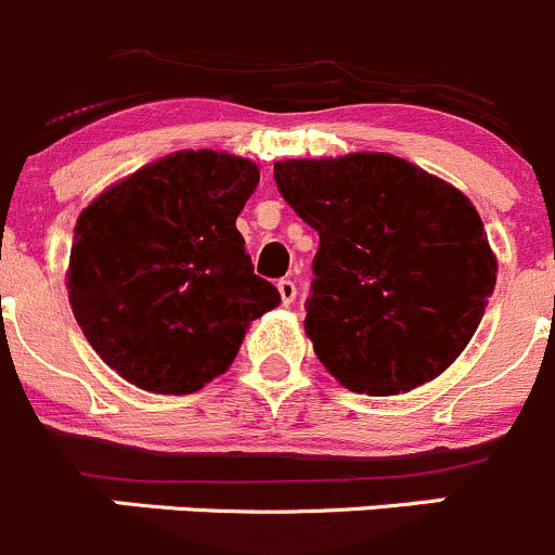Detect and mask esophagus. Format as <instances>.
<instances>
[{"mask_svg": "<svg viewBox=\"0 0 555 555\" xmlns=\"http://www.w3.org/2000/svg\"><path fill=\"white\" fill-rule=\"evenodd\" d=\"M276 287H279V295H282V304H284V307H289V304L295 301V295H298V287H295V282H289V279H282Z\"/></svg>", "mask_w": 555, "mask_h": 555, "instance_id": "34e87169", "label": "esophagus"}]
</instances>
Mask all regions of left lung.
Masks as SVG:
<instances>
[{"label":"left lung","mask_w":555,"mask_h":555,"mask_svg":"<svg viewBox=\"0 0 555 555\" xmlns=\"http://www.w3.org/2000/svg\"><path fill=\"white\" fill-rule=\"evenodd\" d=\"M312 230L304 328L359 395H402L441 375L479 328L499 262L468 196L388 153L273 164Z\"/></svg>","instance_id":"left-lung-1"}]
</instances>
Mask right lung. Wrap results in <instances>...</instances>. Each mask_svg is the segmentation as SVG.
Wrapping results in <instances>:
<instances>
[{"label": "right lung", "instance_id": "obj_1", "mask_svg": "<svg viewBox=\"0 0 555 555\" xmlns=\"http://www.w3.org/2000/svg\"><path fill=\"white\" fill-rule=\"evenodd\" d=\"M260 183L248 158L180 150L81 210L67 298L98 356L153 395H194L230 370L251 320L279 307L235 219Z\"/></svg>", "mask_w": 555, "mask_h": 555}]
</instances>
